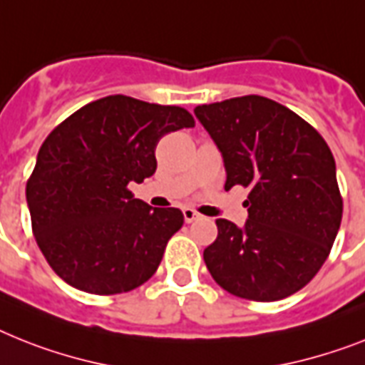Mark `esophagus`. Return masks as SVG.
<instances>
[{
    "label": "esophagus",
    "instance_id": "esophagus-1",
    "mask_svg": "<svg viewBox=\"0 0 365 365\" xmlns=\"http://www.w3.org/2000/svg\"><path fill=\"white\" fill-rule=\"evenodd\" d=\"M182 216H185L186 224H190V222H194V220L200 218V215H197L194 209H182Z\"/></svg>",
    "mask_w": 365,
    "mask_h": 365
}]
</instances>
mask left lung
<instances>
[{
  "instance_id": "obj_1",
  "label": "left lung",
  "mask_w": 365,
  "mask_h": 365,
  "mask_svg": "<svg viewBox=\"0 0 365 365\" xmlns=\"http://www.w3.org/2000/svg\"><path fill=\"white\" fill-rule=\"evenodd\" d=\"M224 156L225 190L250 188L248 220H216L203 252L216 284L235 297L274 302L300 291L327 261L343 200L332 150L309 123L259 95L194 110Z\"/></svg>"
}]
</instances>
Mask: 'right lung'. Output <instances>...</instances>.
<instances>
[{
	"instance_id": "right-lung-1",
	"label": "right lung",
	"mask_w": 365,
	"mask_h": 365,
	"mask_svg": "<svg viewBox=\"0 0 365 365\" xmlns=\"http://www.w3.org/2000/svg\"><path fill=\"white\" fill-rule=\"evenodd\" d=\"M194 125L185 108L111 95L50 132L26 197L35 240L59 278L86 293L117 294L156 272L185 216L150 209L128 182L155 173L162 135Z\"/></svg>"
}]
</instances>
